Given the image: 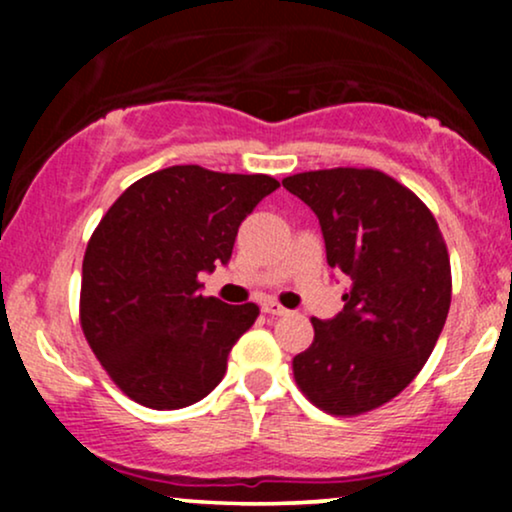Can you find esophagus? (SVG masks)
<instances>
[{
    "instance_id": "obj_1",
    "label": "esophagus",
    "mask_w": 512,
    "mask_h": 512,
    "mask_svg": "<svg viewBox=\"0 0 512 512\" xmlns=\"http://www.w3.org/2000/svg\"><path fill=\"white\" fill-rule=\"evenodd\" d=\"M262 310L267 315H286V313H289V310H286L284 305H279L276 301H264L262 303Z\"/></svg>"
}]
</instances>
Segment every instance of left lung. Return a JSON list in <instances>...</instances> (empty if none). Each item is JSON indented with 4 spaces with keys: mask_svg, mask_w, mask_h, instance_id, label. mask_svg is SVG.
<instances>
[{
    "mask_svg": "<svg viewBox=\"0 0 512 512\" xmlns=\"http://www.w3.org/2000/svg\"><path fill=\"white\" fill-rule=\"evenodd\" d=\"M320 219L327 264L351 279L344 310L313 317L293 378L317 409L358 416L416 378L450 310V255L431 209L375 168H327L281 180Z\"/></svg>",
    "mask_w": 512,
    "mask_h": 512,
    "instance_id": "left-lung-1",
    "label": "left lung"
}]
</instances>
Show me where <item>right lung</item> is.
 <instances>
[{"label":"right lung","instance_id":"add662e5","mask_svg":"<svg viewBox=\"0 0 512 512\" xmlns=\"http://www.w3.org/2000/svg\"><path fill=\"white\" fill-rule=\"evenodd\" d=\"M279 187L272 175L170 166L132 182L86 245L79 320L91 351L129 399L190 407L226 373L255 303L199 293V274L231 260L238 226Z\"/></svg>","mask_w":512,"mask_h":512}]
</instances>
